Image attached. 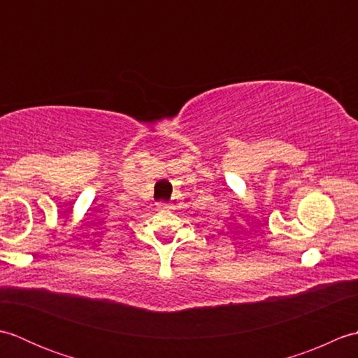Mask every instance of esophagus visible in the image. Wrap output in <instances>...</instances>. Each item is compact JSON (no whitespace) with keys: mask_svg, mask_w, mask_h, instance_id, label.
Returning <instances> with one entry per match:
<instances>
[{"mask_svg":"<svg viewBox=\"0 0 358 358\" xmlns=\"http://www.w3.org/2000/svg\"><path fill=\"white\" fill-rule=\"evenodd\" d=\"M158 209L159 210H169L171 209V206L167 203H158Z\"/></svg>","mask_w":358,"mask_h":358,"instance_id":"obj_1","label":"esophagus"}]
</instances>
